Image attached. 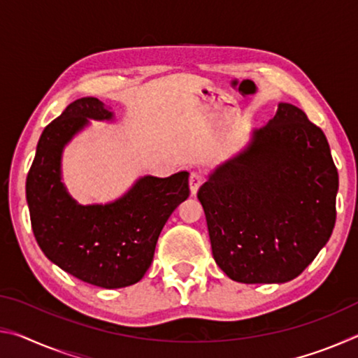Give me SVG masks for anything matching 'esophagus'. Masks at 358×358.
I'll return each mask as SVG.
<instances>
[{
	"mask_svg": "<svg viewBox=\"0 0 358 358\" xmlns=\"http://www.w3.org/2000/svg\"><path fill=\"white\" fill-rule=\"evenodd\" d=\"M203 183V177L199 172H191L189 175V189H191V194L192 196H196L199 187H201V185Z\"/></svg>",
	"mask_w": 358,
	"mask_h": 358,
	"instance_id": "34e87169",
	"label": "esophagus"
}]
</instances>
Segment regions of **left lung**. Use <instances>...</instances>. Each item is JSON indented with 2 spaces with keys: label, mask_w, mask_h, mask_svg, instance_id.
<instances>
[{
  "label": "left lung",
  "mask_w": 358,
  "mask_h": 358,
  "mask_svg": "<svg viewBox=\"0 0 358 358\" xmlns=\"http://www.w3.org/2000/svg\"><path fill=\"white\" fill-rule=\"evenodd\" d=\"M338 171L306 113L280 102L237 156L197 192L220 268L245 284L287 282L310 265L336 221Z\"/></svg>",
  "instance_id": "8db88e82"
}]
</instances>
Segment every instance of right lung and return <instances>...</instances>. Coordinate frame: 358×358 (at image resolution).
I'll return each mask as SVG.
<instances>
[{
    "label": "right lung",
    "instance_id": "1",
    "mask_svg": "<svg viewBox=\"0 0 358 358\" xmlns=\"http://www.w3.org/2000/svg\"><path fill=\"white\" fill-rule=\"evenodd\" d=\"M90 120H112L104 102L82 98L45 126L27 177L36 241L48 260L83 282L104 289L141 281L169 216L189 196V173L138 178L110 203L80 205L62 181V155Z\"/></svg>",
    "mask_w": 358,
    "mask_h": 358
}]
</instances>
